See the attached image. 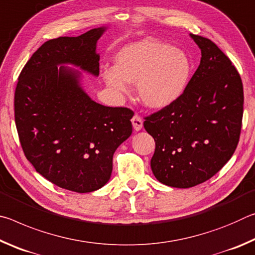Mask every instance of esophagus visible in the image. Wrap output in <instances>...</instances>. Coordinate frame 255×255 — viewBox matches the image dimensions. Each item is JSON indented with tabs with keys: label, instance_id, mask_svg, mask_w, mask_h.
<instances>
[{
	"label": "esophagus",
	"instance_id": "esophagus-1",
	"mask_svg": "<svg viewBox=\"0 0 255 255\" xmlns=\"http://www.w3.org/2000/svg\"><path fill=\"white\" fill-rule=\"evenodd\" d=\"M131 124H132V127L135 129V131H139L141 128H143V119H141L139 116L135 115L131 119Z\"/></svg>",
	"mask_w": 255,
	"mask_h": 255
}]
</instances>
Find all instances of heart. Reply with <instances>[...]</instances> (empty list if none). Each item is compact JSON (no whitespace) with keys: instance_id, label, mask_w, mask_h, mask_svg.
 Returning a JSON list of instances; mask_svg holds the SVG:
<instances>
[{"instance_id":"b5f03b06","label":"heart","mask_w":255,"mask_h":255,"mask_svg":"<svg viewBox=\"0 0 255 255\" xmlns=\"http://www.w3.org/2000/svg\"><path fill=\"white\" fill-rule=\"evenodd\" d=\"M192 64L185 51L154 39H140L120 48L115 66L102 68V79L117 97L136 84L137 97L148 109L171 106L187 89Z\"/></svg>"}]
</instances>
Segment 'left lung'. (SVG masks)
I'll list each match as a JSON object with an SVG mask.
<instances>
[{
    "label": "left lung",
    "mask_w": 255,
    "mask_h": 255,
    "mask_svg": "<svg viewBox=\"0 0 255 255\" xmlns=\"http://www.w3.org/2000/svg\"><path fill=\"white\" fill-rule=\"evenodd\" d=\"M201 59L182 96L146 118L155 140L153 174L172 188L209 180L230 161L239 144L243 84L230 58L213 41L190 33Z\"/></svg>",
    "instance_id": "obj_1"
}]
</instances>
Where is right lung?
Masks as SVG:
<instances>
[{
    "mask_svg": "<svg viewBox=\"0 0 255 255\" xmlns=\"http://www.w3.org/2000/svg\"><path fill=\"white\" fill-rule=\"evenodd\" d=\"M107 30L46 41L20 73L14 94L25 157L51 183L80 193L110 180L116 149L132 132L131 110L102 106L83 86L82 72L99 76L97 45Z\"/></svg>",
    "mask_w": 255,
    "mask_h": 255,
    "instance_id": "1",
    "label": "right lung"
}]
</instances>
